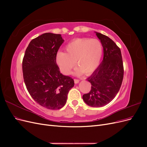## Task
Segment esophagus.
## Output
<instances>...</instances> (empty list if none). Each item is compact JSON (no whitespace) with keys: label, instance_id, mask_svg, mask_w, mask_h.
Returning a JSON list of instances; mask_svg holds the SVG:
<instances>
[{"label":"esophagus","instance_id":"1","mask_svg":"<svg viewBox=\"0 0 147 147\" xmlns=\"http://www.w3.org/2000/svg\"><path fill=\"white\" fill-rule=\"evenodd\" d=\"M79 82H80L79 80H78V79H74V83H75V84L78 83Z\"/></svg>","mask_w":147,"mask_h":147}]
</instances>
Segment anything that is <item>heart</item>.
<instances>
[{"label":"heart","mask_w":147,"mask_h":147,"mask_svg":"<svg viewBox=\"0 0 147 147\" xmlns=\"http://www.w3.org/2000/svg\"><path fill=\"white\" fill-rule=\"evenodd\" d=\"M65 53L59 52L56 63L65 75L70 74L76 64L75 75L91 74L98 67L103 53L101 42L96 38H79L70 42L65 47Z\"/></svg>","instance_id":"obj_1"}]
</instances>
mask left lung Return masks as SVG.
<instances>
[{
  "instance_id": "1",
  "label": "left lung",
  "mask_w": 147,
  "mask_h": 147,
  "mask_svg": "<svg viewBox=\"0 0 147 147\" xmlns=\"http://www.w3.org/2000/svg\"><path fill=\"white\" fill-rule=\"evenodd\" d=\"M104 49L101 64L88 81L91 90L83 96L85 103L92 107H100L112 101L121 86L124 68L120 48L112 39L105 35L96 32Z\"/></svg>"
}]
</instances>
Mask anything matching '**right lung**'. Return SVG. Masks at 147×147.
<instances>
[{
  "label": "right lung",
  "instance_id": "add662e5",
  "mask_svg": "<svg viewBox=\"0 0 147 147\" xmlns=\"http://www.w3.org/2000/svg\"><path fill=\"white\" fill-rule=\"evenodd\" d=\"M61 34L45 33L32 40L25 51L23 72L26 88L39 105L50 110L65 105L74 79L62 74L56 55L64 42Z\"/></svg>",
  "mask_w": 147,
  "mask_h": 147
}]
</instances>
